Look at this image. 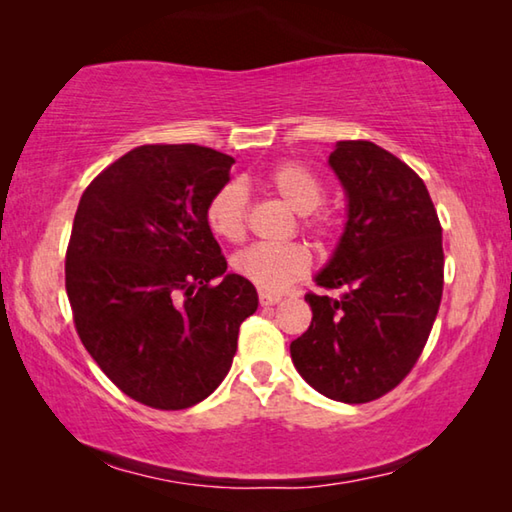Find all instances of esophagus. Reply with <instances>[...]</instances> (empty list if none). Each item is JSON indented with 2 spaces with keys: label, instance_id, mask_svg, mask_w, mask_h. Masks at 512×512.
I'll return each mask as SVG.
<instances>
[{
  "label": "esophagus",
  "instance_id": "1",
  "mask_svg": "<svg viewBox=\"0 0 512 512\" xmlns=\"http://www.w3.org/2000/svg\"><path fill=\"white\" fill-rule=\"evenodd\" d=\"M282 298L280 296H275V293H264V291H259V305L262 307H271V305H277V302H280Z\"/></svg>",
  "mask_w": 512,
  "mask_h": 512
}]
</instances>
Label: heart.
Returning <instances> with one entry per match:
<instances>
[{
  "label": "heart",
  "mask_w": 512,
  "mask_h": 512,
  "mask_svg": "<svg viewBox=\"0 0 512 512\" xmlns=\"http://www.w3.org/2000/svg\"><path fill=\"white\" fill-rule=\"evenodd\" d=\"M264 185L300 214V228L320 244L339 230V216L323 207L325 185L314 171L300 162H282L266 173ZM250 198L239 180H228L214 189L205 207V219L214 235L228 241L246 237ZM232 268L239 277L255 284L264 293H282L293 282L302 280L311 268V250L302 241L289 244H253L232 257Z\"/></svg>",
  "instance_id": "obj_1"
}]
</instances>
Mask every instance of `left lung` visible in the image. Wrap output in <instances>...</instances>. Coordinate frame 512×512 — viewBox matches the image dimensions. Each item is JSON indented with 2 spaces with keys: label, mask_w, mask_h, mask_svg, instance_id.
I'll use <instances>...</instances> for the list:
<instances>
[{
  "label": "left lung",
  "mask_w": 512,
  "mask_h": 512,
  "mask_svg": "<svg viewBox=\"0 0 512 512\" xmlns=\"http://www.w3.org/2000/svg\"><path fill=\"white\" fill-rule=\"evenodd\" d=\"M329 164L348 192V225L307 293L311 325L293 366L329 400L366 404L400 384L427 345L445 284L443 228L427 185L368 140H343Z\"/></svg>",
  "instance_id": "left-lung-1"
}]
</instances>
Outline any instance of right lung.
<instances>
[{
	"instance_id": "obj_1",
	"label": "right lung",
	"mask_w": 512,
	"mask_h": 512,
	"mask_svg": "<svg viewBox=\"0 0 512 512\" xmlns=\"http://www.w3.org/2000/svg\"><path fill=\"white\" fill-rule=\"evenodd\" d=\"M235 158L198 144H144L81 196L65 255L74 327L108 379L135 402L180 411L228 375L253 284L228 262L205 219Z\"/></svg>"
}]
</instances>
